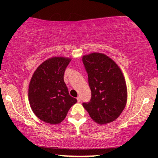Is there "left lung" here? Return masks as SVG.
<instances>
[{"instance_id":"8db88e82","label":"left lung","mask_w":158,"mask_h":158,"mask_svg":"<svg viewBox=\"0 0 158 158\" xmlns=\"http://www.w3.org/2000/svg\"><path fill=\"white\" fill-rule=\"evenodd\" d=\"M70 60L54 57L40 64L33 74L29 86V104L40 120L58 124L66 117L77 102L64 82V73Z\"/></svg>"}]
</instances>
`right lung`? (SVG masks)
Here are the masks:
<instances>
[{"mask_svg": "<svg viewBox=\"0 0 158 158\" xmlns=\"http://www.w3.org/2000/svg\"><path fill=\"white\" fill-rule=\"evenodd\" d=\"M91 53L83 57L91 90L89 102L83 106L95 122L105 124L116 119L124 109L127 90L124 78L115 63Z\"/></svg>", "mask_w": 158, "mask_h": 158, "instance_id": "obj_1", "label": "right lung"}]
</instances>
